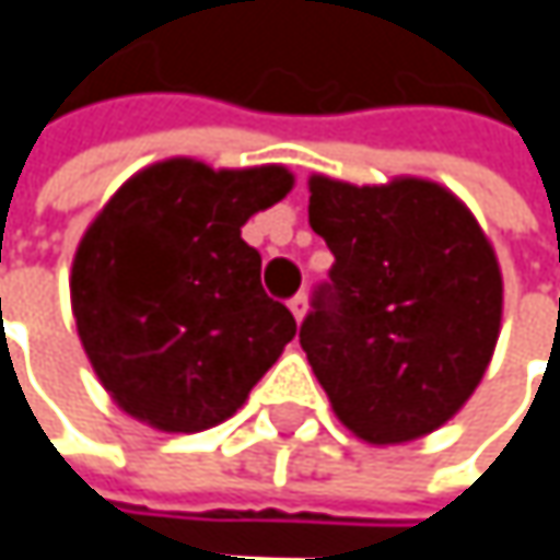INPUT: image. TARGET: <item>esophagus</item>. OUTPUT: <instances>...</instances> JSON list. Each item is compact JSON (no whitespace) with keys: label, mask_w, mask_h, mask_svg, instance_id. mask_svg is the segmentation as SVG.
I'll list each match as a JSON object with an SVG mask.
<instances>
[{"label":"esophagus","mask_w":560,"mask_h":560,"mask_svg":"<svg viewBox=\"0 0 560 560\" xmlns=\"http://www.w3.org/2000/svg\"><path fill=\"white\" fill-rule=\"evenodd\" d=\"M307 311H311V301H307V294H304V291H301V294H294V298H291V314L298 317V324L307 317Z\"/></svg>","instance_id":"1"}]
</instances>
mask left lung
<instances>
[{"label":"left lung","instance_id":"left-lung-1","mask_svg":"<svg viewBox=\"0 0 560 560\" xmlns=\"http://www.w3.org/2000/svg\"><path fill=\"white\" fill-rule=\"evenodd\" d=\"M307 218L336 256L301 324L332 413L369 445L448 423L493 359L503 317L497 253L445 185L311 176Z\"/></svg>","mask_w":560,"mask_h":560}]
</instances>
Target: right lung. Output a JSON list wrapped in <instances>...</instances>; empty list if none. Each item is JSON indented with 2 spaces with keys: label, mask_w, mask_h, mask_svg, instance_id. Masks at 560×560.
Instances as JSON below:
<instances>
[{
  "label": "right lung",
  "mask_w": 560,
  "mask_h": 560,
  "mask_svg": "<svg viewBox=\"0 0 560 560\" xmlns=\"http://www.w3.org/2000/svg\"><path fill=\"white\" fill-rule=\"evenodd\" d=\"M294 185L284 166L211 170L173 156L108 198L73 256L82 349L112 400L163 432L233 417L294 339L240 228Z\"/></svg>",
  "instance_id": "obj_1"
}]
</instances>
